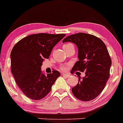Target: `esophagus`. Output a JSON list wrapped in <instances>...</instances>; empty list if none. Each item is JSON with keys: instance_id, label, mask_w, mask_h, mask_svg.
<instances>
[{"instance_id": "obj_1", "label": "esophagus", "mask_w": 123, "mask_h": 123, "mask_svg": "<svg viewBox=\"0 0 123 123\" xmlns=\"http://www.w3.org/2000/svg\"><path fill=\"white\" fill-rule=\"evenodd\" d=\"M62 76L65 77H68L70 76V75L68 74H65V73H63Z\"/></svg>"}]
</instances>
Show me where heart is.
<instances>
[{"label": "heart", "instance_id": "1", "mask_svg": "<svg viewBox=\"0 0 123 123\" xmlns=\"http://www.w3.org/2000/svg\"><path fill=\"white\" fill-rule=\"evenodd\" d=\"M71 44H70V43L66 44H64V46H63V47H67V46H68ZM59 68H60V70H62V71H65V70H66L67 69V66H65V65H61L59 66Z\"/></svg>", "mask_w": 123, "mask_h": 123}]
</instances>
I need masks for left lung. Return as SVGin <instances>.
Returning <instances> with one entry per match:
<instances>
[{"label":"left lung","instance_id":"obj_1","mask_svg":"<svg viewBox=\"0 0 123 123\" xmlns=\"http://www.w3.org/2000/svg\"><path fill=\"white\" fill-rule=\"evenodd\" d=\"M72 42L78 47V58L71 73L85 72L82 79L71 89L74 96L82 101L94 99L105 87L110 75L112 61L105 44L93 35L85 33L68 36L62 43Z\"/></svg>","mask_w":123,"mask_h":123}]
</instances>
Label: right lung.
I'll list each match as a JSON object with an SVG mask.
<instances>
[{
	"label": "right lung",
	"instance_id": "obj_1",
	"mask_svg": "<svg viewBox=\"0 0 123 123\" xmlns=\"http://www.w3.org/2000/svg\"><path fill=\"white\" fill-rule=\"evenodd\" d=\"M65 34L40 33L29 35L15 44L11 53V68L23 93L32 100H40L50 92L61 74L57 70L45 76L43 62L49 59L52 49Z\"/></svg>",
	"mask_w": 123,
	"mask_h": 123
}]
</instances>
